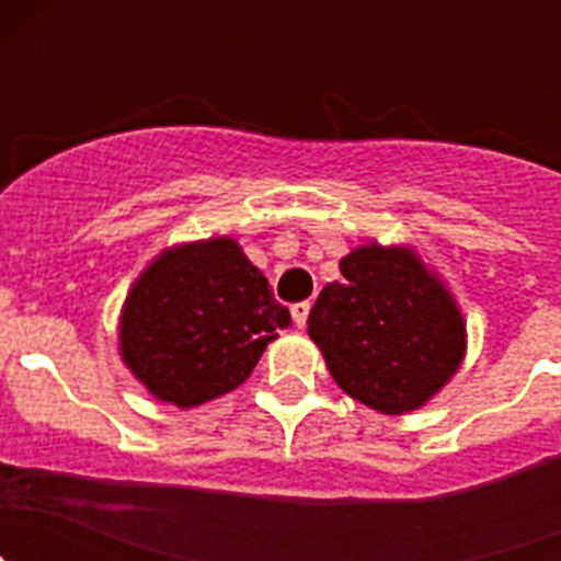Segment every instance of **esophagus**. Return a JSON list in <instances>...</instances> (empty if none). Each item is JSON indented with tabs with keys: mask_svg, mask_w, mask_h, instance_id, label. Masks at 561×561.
I'll list each match as a JSON object with an SVG mask.
<instances>
[{
	"mask_svg": "<svg viewBox=\"0 0 561 561\" xmlns=\"http://www.w3.org/2000/svg\"><path fill=\"white\" fill-rule=\"evenodd\" d=\"M309 311H311L309 304H295V306H291V320H295L297 329H306V320H309Z\"/></svg>",
	"mask_w": 561,
	"mask_h": 561,
	"instance_id": "1",
	"label": "esophagus"
}]
</instances>
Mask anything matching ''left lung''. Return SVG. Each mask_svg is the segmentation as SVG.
<instances>
[{
    "label": "left lung",
    "mask_w": 561,
    "mask_h": 561,
    "mask_svg": "<svg viewBox=\"0 0 561 561\" xmlns=\"http://www.w3.org/2000/svg\"><path fill=\"white\" fill-rule=\"evenodd\" d=\"M340 272L309 314L331 376L370 410H419L463 359L466 325L453 295L408 247H356Z\"/></svg>",
    "instance_id": "left-lung-1"
}]
</instances>
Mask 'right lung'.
I'll use <instances>...</instances> for the list:
<instances>
[{
  "label": "right lung",
  "instance_id": "obj_1",
  "mask_svg": "<svg viewBox=\"0 0 561 561\" xmlns=\"http://www.w3.org/2000/svg\"><path fill=\"white\" fill-rule=\"evenodd\" d=\"M264 272L232 238L157 255L123 306L121 354L160 401L196 408L236 390L289 325Z\"/></svg>",
  "mask_w": 561,
  "mask_h": 561
}]
</instances>
